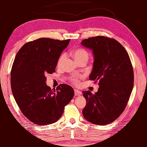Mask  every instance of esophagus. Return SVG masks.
<instances>
[{
  "mask_svg": "<svg viewBox=\"0 0 147 147\" xmlns=\"http://www.w3.org/2000/svg\"><path fill=\"white\" fill-rule=\"evenodd\" d=\"M74 93H75V95L79 96V95L82 94V92L80 91V90H74Z\"/></svg>",
  "mask_w": 147,
  "mask_h": 147,
  "instance_id": "obj_1",
  "label": "esophagus"
}]
</instances>
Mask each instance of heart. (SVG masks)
<instances>
[{"instance_id": "obj_1", "label": "heart", "mask_w": 147, "mask_h": 147, "mask_svg": "<svg viewBox=\"0 0 147 147\" xmlns=\"http://www.w3.org/2000/svg\"><path fill=\"white\" fill-rule=\"evenodd\" d=\"M73 55L74 58L75 59V60L78 62H79L83 61V60L88 61V53L87 52L86 50L83 49H81V48L77 49L75 50V51H74L73 52ZM65 58H66V55H65V54H62L60 56V57H59L58 62H57L58 66H61V65L62 64V63H63V62L64 61ZM81 78H82V77L81 76H74L72 78L71 81L74 84H76V85H77V84L79 82L80 79H81Z\"/></svg>"}]
</instances>
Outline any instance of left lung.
I'll return each mask as SVG.
<instances>
[{
  "label": "left lung",
  "instance_id": "obj_1",
  "mask_svg": "<svg viewBox=\"0 0 147 147\" xmlns=\"http://www.w3.org/2000/svg\"><path fill=\"white\" fill-rule=\"evenodd\" d=\"M81 44L92 51L93 69L89 80L98 82L95 94L83 91L86 105L84 117L93 124L106 125L122 114L133 88L134 73L129 55L113 38L103 36L83 40Z\"/></svg>",
  "mask_w": 147,
  "mask_h": 147
}]
</instances>
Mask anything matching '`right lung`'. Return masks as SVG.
Returning a JSON list of instances; mask_svg holds the SVG:
<instances>
[{
	"instance_id": "right-lung-1",
	"label": "right lung",
	"mask_w": 147,
	"mask_h": 147,
	"mask_svg": "<svg viewBox=\"0 0 147 147\" xmlns=\"http://www.w3.org/2000/svg\"><path fill=\"white\" fill-rule=\"evenodd\" d=\"M70 39L38 38L25 43L17 53L11 73L12 94L24 116L37 125L54 123L73 98L74 90L61 84L52 90L47 74L55 72L59 58Z\"/></svg>"
}]
</instances>
